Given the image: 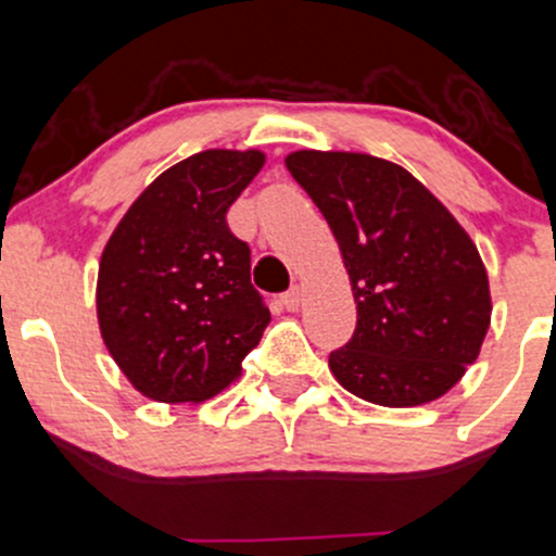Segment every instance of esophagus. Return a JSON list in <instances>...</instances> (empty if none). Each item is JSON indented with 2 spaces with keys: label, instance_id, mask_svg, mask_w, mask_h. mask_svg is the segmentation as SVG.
Returning <instances> with one entry per match:
<instances>
[{
  "label": "esophagus",
  "instance_id": "esophagus-1",
  "mask_svg": "<svg viewBox=\"0 0 556 556\" xmlns=\"http://www.w3.org/2000/svg\"><path fill=\"white\" fill-rule=\"evenodd\" d=\"M301 301H303V290L298 288V285H295V288H290L282 298H279V303H282V306L288 308V312H295V308L301 306Z\"/></svg>",
  "mask_w": 556,
  "mask_h": 556
}]
</instances>
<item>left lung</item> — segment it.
I'll list each match as a JSON object with an SVG mask.
<instances>
[{
	"instance_id": "1",
	"label": "left lung",
	"mask_w": 556,
	"mask_h": 556,
	"mask_svg": "<svg viewBox=\"0 0 556 556\" xmlns=\"http://www.w3.org/2000/svg\"><path fill=\"white\" fill-rule=\"evenodd\" d=\"M325 215L356 303L352 341L330 372L359 400L416 407L475 365L490 327V282L477 244L405 167L359 151L285 160Z\"/></svg>"
}]
</instances>
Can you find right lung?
<instances>
[{
	"mask_svg": "<svg viewBox=\"0 0 556 556\" xmlns=\"http://www.w3.org/2000/svg\"><path fill=\"white\" fill-rule=\"evenodd\" d=\"M258 149H207L130 204L98 266V325L143 396L200 405L242 376L268 308L250 282V248L226 213L258 175Z\"/></svg>",
	"mask_w": 556,
	"mask_h": 556,
	"instance_id": "add662e5",
	"label": "right lung"
}]
</instances>
